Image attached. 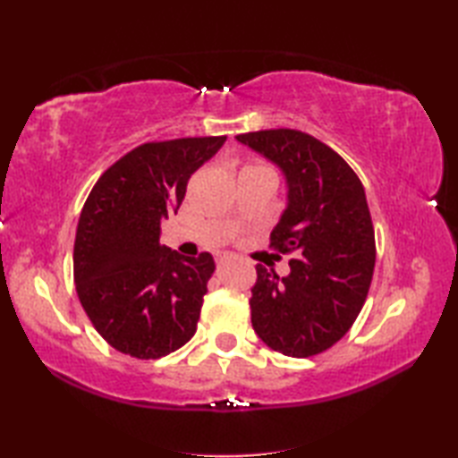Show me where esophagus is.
I'll use <instances>...</instances> for the list:
<instances>
[{
    "label": "esophagus",
    "instance_id": "obj_1",
    "mask_svg": "<svg viewBox=\"0 0 458 458\" xmlns=\"http://www.w3.org/2000/svg\"><path fill=\"white\" fill-rule=\"evenodd\" d=\"M228 259V254H218L216 256V264L220 266V264H224V261H226Z\"/></svg>",
    "mask_w": 458,
    "mask_h": 458
}]
</instances>
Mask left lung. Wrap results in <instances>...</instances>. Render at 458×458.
<instances>
[{
    "label": "left lung",
    "instance_id": "1",
    "mask_svg": "<svg viewBox=\"0 0 458 458\" xmlns=\"http://www.w3.org/2000/svg\"><path fill=\"white\" fill-rule=\"evenodd\" d=\"M236 140L284 171L289 202L269 248L295 256L285 277L256 266L251 327L285 356L325 352L354 325L372 284L376 238L362 182L335 149L305 131L261 130Z\"/></svg>",
    "mask_w": 458,
    "mask_h": 458
}]
</instances>
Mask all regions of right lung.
Here are the masks:
<instances>
[{
    "instance_id": "right-lung-1",
    "label": "right lung",
    "mask_w": 458,
    "mask_h": 458,
    "mask_svg": "<svg viewBox=\"0 0 458 458\" xmlns=\"http://www.w3.org/2000/svg\"><path fill=\"white\" fill-rule=\"evenodd\" d=\"M226 135L148 141L106 169L86 199L74 240V284L98 335L140 360L167 356L197 333L214 271L208 251L184 258L159 242L191 174Z\"/></svg>"
}]
</instances>
